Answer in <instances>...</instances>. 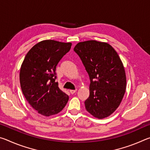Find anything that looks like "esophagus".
<instances>
[{
  "mask_svg": "<svg viewBox=\"0 0 150 150\" xmlns=\"http://www.w3.org/2000/svg\"><path fill=\"white\" fill-rule=\"evenodd\" d=\"M76 91H77V89H75V90H70L69 92H70L71 94H72V95H73V94H74L76 92Z\"/></svg>",
  "mask_w": 150,
  "mask_h": 150,
  "instance_id": "1",
  "label": "esophagus"
}]
</instances>
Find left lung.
Listing matches in <instances>:
<instances>
[{"mask_svg": "<svg viewBox=\"0 0 150 150\" xmlns=\"http://www.w3.org/2000/svg\"><path fill=\"white\" fill-rule=\"evenodd\" d=\"M74 51L91 81L86 110L96 118L107 117L118 107L125 93L126 73L120 58L110 45L95 40L78 43Z\"/></svg>", "mask_w": 150, "mask_h": 150, "instance_id": "8db88e82", "label": "left lung"}]
</instances>
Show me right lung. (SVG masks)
I'll list each match as a JSON object with an SVG mask.
<instances>
[{
  "label": "right lung",
  "instance_id": "obj_1",
  "mask_svg": "<svg viewBox=\"0 0 150 150\" xmlns=\"http://www.w3.org/2000/svg\"><path fill=\"white\" fill-rule=\"evenodd\" d=\"M71 47V43L44 40L33 46L24 58L20 68V87L28 102L40 115H56L69 100L55 82V70Z\"/></svg>",
  "mask_w": 150,
  "mask_h": 150
}]
</instances>
